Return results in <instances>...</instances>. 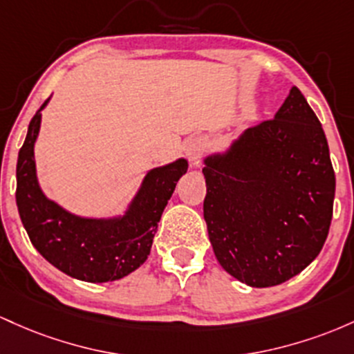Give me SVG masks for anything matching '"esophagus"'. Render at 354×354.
<instances>
[{
	"label": "esophagus",
	"instance_id": "esophagus-1",
	"mask_svg": "<svg viewBox=\"0 0 354 354\" xmlns=\"http://www.w3.org/2000/svg\"><path fill=\"white\" fill-rule=\"evenodd\" d=\"M204 150H205V142L202 140V138H194V140H190V144L187 147V156H189L190 164L194 167H198V164H201L202 156H204Z\"/></svg>",
	"mask_w": 354,
	"mask_h": 354
}]
</instances>
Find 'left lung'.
I'll list each match as a JSON object with an SVG mask.
<instances>
[{
    "label": "left lung",
    "instance_id": "1",
    "mask_svg": "<svg viewBox=\"0 0 354 354\" xmlns=\"http://www.w3.org/2000/svg\"><path fill=\"white\" fill-rule=\"evenodd\" d=\"M204 219L222 268L252 288L283 284L316 259L336 178L326 135L292 86L272 120L204 158Z\"/></svg>",
    "mask_w": 354,
    "mask_h": 354
}]
</instances>
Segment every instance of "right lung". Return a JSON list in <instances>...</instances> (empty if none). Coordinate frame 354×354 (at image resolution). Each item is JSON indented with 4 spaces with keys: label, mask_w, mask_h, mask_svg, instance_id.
<instances>
[{
    "label": "right lung",
    "mask_w": 354,
    "mask_h": 354,
    "mask_svg": "<svg viewBox=\"0 0 354 354\" xmlns=\"http://www.w3.org/2000/svg\"><path fill=\"white\" fill-rule=\"evenodd\" d=\"M39 106L31 118L17 164V205L35 249L62 272L86 283H109L140 268L152 249L158 222L189 162L177 158L149 170L122 216L82 217L43 194L37 177L35 142Z\"/></svg>",
    "instance_id": "1"
}]
</instances>
